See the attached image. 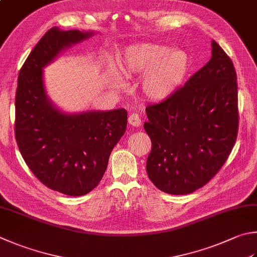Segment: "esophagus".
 <instances>
[{"label":"esophagus","mask_w":257,"mask_h":257,"mask_svg":"<svg viewBox=\"0 0 257 257\" xmlns=\"http://www.w3.org/2000/svg\"><path fill=\"white\" fill-rule=\"evenodd\" d=\"M141 117H140V115L138 113H132L128 116V124L131 126H135L138 127L141 125Z\"/></svg>","instance_id":"obj_1"}]
</instances>
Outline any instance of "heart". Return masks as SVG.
I'll use <instances>...</instances> for the list:
<instances>
[{
	"label": "heart",
	"instance_id": "1",
	"mask_svg": "<svg viewBox=\"0 0 257 257\" xmlns=\"http://www.w3.org/2000/svg\"><path fill=\"white\" fill-rule=\"evenodd\" d=\"M118 67L126 77L145 74L143 95L152 101H161L182 86L189 71V57L180 49L142 43L128 47L118 60Z\"/></svg>",
	"mask_w": 257,
	"mask_h": 257
}]
</instances>
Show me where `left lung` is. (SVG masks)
I'll list each match as a JSON object with an SVG mask.
<instances>
[{"instance_id": "left-lung-1", "label": "left lung", "mask_w": 257, "mask_h": 257, "mask_svg": "<svg viewBox=\"0 0 257 257\" xmlns=\"http://www.w3.org/2000/svg\"><path fill=\"white\" fill-rule=\"evenodd\" d=\"M211 59L161 103L147 106L150 180L170 195L204 187L224 166L238 131L237 76L216 41Z\"/></svg>"}]
</instances>
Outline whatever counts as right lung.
<instances>
[{
	"mask_svg": "<svg viewBox=\"0 0 257 257\" xmlns=\"http://www.w3.org/2000/svg\"><path fill=\"white\" fill-rule=\"evenodd\" d=\"M93 35L51 28L30 52L18 78L14 127L19 150L38 180L67 196H84L97 187L127 124L124 108L68 114L47 96L42 69L66 48Z\"/></svg>",
	"mask_w": 257,
	"mask_h": 257,
	"instance_id": "obj_1",
	"label": "right lung"
}]
</instances>
